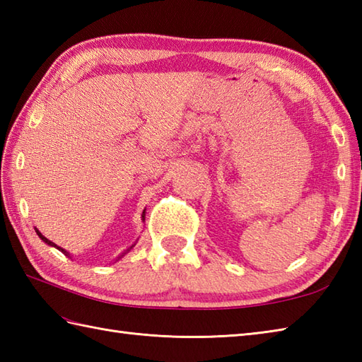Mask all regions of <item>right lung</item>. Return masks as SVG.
<instances>
[{
	"mask_svg": "<svg viewBox=\"0 0 362 362\" xmlns=\"http://www.w3.org/2000/svg\"><path fill=\"white\" fill-rule=\"evenodd\" d=\"M143 221H144V211H143ZM35 232H37L38 238H40V240H42L43 243H46V244H48V245H52V247H56V249H59V250H60V252H62V253H65V255H66V257H70V252H66V250H65V249H62V247H57V245H56V244H54V243H51V241L48 240V238H45V236H43V235H42L40 232H38V230H37V228H35ZM134 245H135V244H132V245H130V247H129V249H126L124 252H122V253H121V255H119V257L117 258V261H118V259H121L122 257H124V255H126V253H129V252H130V249H132V247H134ZM70 258H71V257H70Z\"/></svg>",
	"mask_w": 362,
	"mask_h": 362,
	"instance_id": "1",
	"label": "right lung"
}]
</instances>
